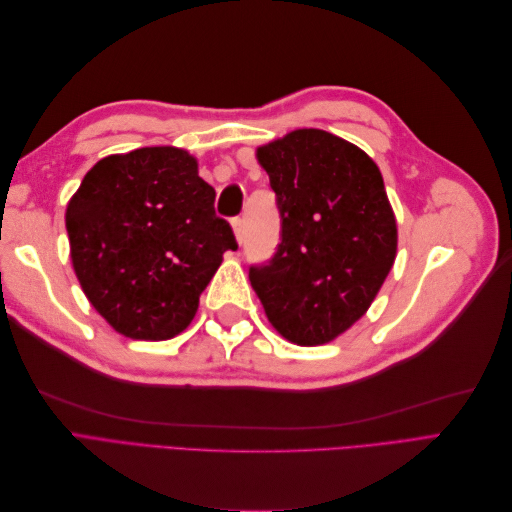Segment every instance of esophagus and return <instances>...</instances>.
Segmentation results:
<instances>
[{"mask_svg": "<svg viewBox=\"0 0 512 512\" xmlns=\"http://www.w3.org/2000/svg\"><path fill=\"white\" fill-rule=\"evenodd\" d=\"M230 224H232V230H235L237 241L241 243V241H243V220H241V218H232Z\"/></svg>", "mask_w": 512, "mask_h": 512, "instance_id": "esophagus-1", "label": "esophagus"}]
</instances>
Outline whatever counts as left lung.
Segmentation results:
<instances>
[{
	"instance_id": "8db88e82",
	"label": "left lung",
	"mask_w": 512,
	"mask_h": 512,
	"mask_svg": "<svg viewBox=\"0 0 512 512\" xmlns=\"http://www.w3.org/2000/svg\"><path fill=\"white\" fill-rule=\"evenodd\" d=\"M282 218V241L250 282L273 329L327 344L376 299L397 254V222L380 168L331 132L303 128L256 149Z\"/></svg>"
}]
</instances>
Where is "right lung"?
Returning <instances> with one entry per match:
<instances>
[{
  "label": "right lung",
  "instance_id": "add662e5",
  "mask_svg": "<svg viewBox=\"0 0 512 512\" xmlns=\"http://www.w3.org/2000/svg\"><path fill=\"white\" fill-rule=\"evenodd\" d=\"M215 190L185 149L141 147L102 158L66 209L70 258L89 303L132 339L188 329L200 292L237 250Z\"/></svg>",
  "mask_w": 512,
  "mask_h": 512
}]
</instances>
